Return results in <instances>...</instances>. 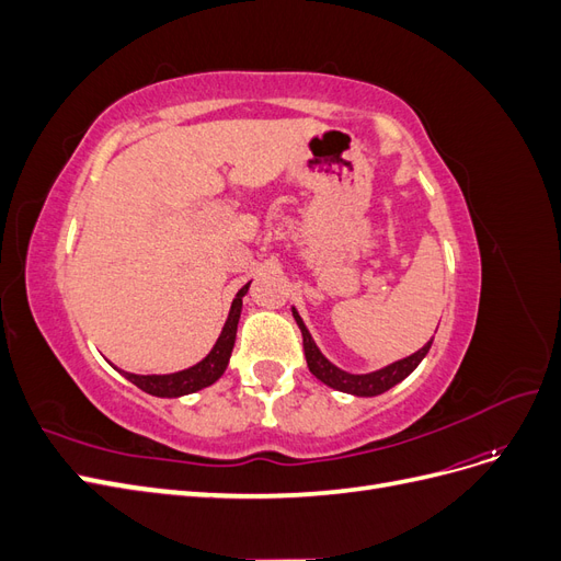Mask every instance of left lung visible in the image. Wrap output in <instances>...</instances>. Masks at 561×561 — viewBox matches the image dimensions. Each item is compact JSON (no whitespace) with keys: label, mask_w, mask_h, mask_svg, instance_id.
<instances>
[{"label":"left lung","mask_w":561,"mask_h":561,"mask_svg":"<svg viewBox=\"0 0 561 561\" xmlns=\"http://www.w3.org/2000/svg\"><path fill=\"white\" fill-rule=\"evenodd\" d=\"M293 316L297 320V325L301 330V339H304V355H307V365L311 369V375L316 379H320L325 386L342 390V393H351V396H360V398H375L386 393L388 388H393L396 383H400L404 377H410L412 371L416 369V365L426 358V353L431 351V342L419 348L416 353H412L410 358H402L393 365H388L383 369L377 371H369V375H348V371L339 369L336 365H332L325 355H322L316 346V342L311 339L307 325H304V320L299 318V313L293 309Z\"/></svg>","instance_id":"left-lung-1"}]
</instances>
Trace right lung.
Segmentation results:
<instances>
[{
	"instance_id": "obj_1",
	"label": "right lung",
	"mask_w": 561,
	"mask_h": 561,
	"mask_svg": "<svg viewBox=\"0 0 561 561\" xmlns=\"http://www.w3.org/2000/svg\"><path fill=\"white\" fill-rule=\"evenodd\" d=\"M248 287H250V283L243 285L239 295H236L229 318L222 328V334H219L213 351L198 365L175 371V375H130V371H122V375L130 383L142 388L145 393L157 396V398H180L186 393H196V390L215 383L219 377L225 375V369L229 365L231 348L236 342V328H239L241 307H243V297L248 293Z\"/></svg>"
}]
</instances>
